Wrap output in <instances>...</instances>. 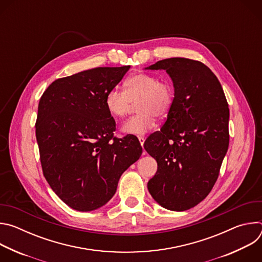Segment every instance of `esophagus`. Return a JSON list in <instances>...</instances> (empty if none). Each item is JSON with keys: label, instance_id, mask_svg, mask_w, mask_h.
<instances>
[{"label": "esophagus", "instance_id": "34e87169", "mask_svg": "<svg viewBox=\"0 0 262 262\" xmlns=\"http://www.w3.org/2000/svg\"><path fill=\"white\" fill-rule=\"evenodd\" d=\"M138 139H139V142H140V144H141V146H142V148H143V147H144V142H145L144 137H138Z\"/></svg>", "mask_w": 262, "mask_h": 262}]
</instances>
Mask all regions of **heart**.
<instances>
[{"mask_svg":"<svg viewBox=\"0 0 262 262\" xmlns=\"http://www.w3.org/2000/svg\"><path fill=\"white\" fill-rule=\"evenodd\" d=\"M137 104L138 115L122 124L125 134L143 136L157 125V116L164 118L171 111L174 91L169 83L160 82L152 74L137 73L124 83V91L119 88L111 89L104 98L108 114L116 119L125 117Z\"/></svg>","mask_w":262,"mask_h":262,"instance_id":"1","label":"heart"}]
</instances>
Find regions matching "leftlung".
I'll return each instance as SVG.
<instances>
[{"label":"left lung","instance_id":"8db88e82","mask_svg":"<svg viewBox=\"0 0 262 262\" xmlns=\"http://www.w3.org/2000/svg\"><path fill=\"white\" fill-rule=\"evenodd\" d=\"M166 70L174 101L161 132L145 150L158 162L147 188L164 208L188 210L210 193L229 145V108L214 73L203 63L169 58L146 67Z\"/></svg>","mask_w":262,"mask_h":262}]
</instances>
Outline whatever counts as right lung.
Returning <instances> with one entry per match:
<instances>
[{
	"label": "right lung",
	"instance_id": "add662e5",
	"mask_svg": "<svg viewBox=\"0 0 262 262\" xmlns=\"http://www.w3.org/2000/svg\"><path fill=\"white\" fill-rule=\"evenodd\" d=\"M129 66L96 67L58 79L42 94L36 121L43 175L69 207L91 211L114 196L123 172L142 155L133 136L113 139L104 104Z\"/></svg>",
	"mask_w": 262,
	"mask_h": 262
}]
</instances>
